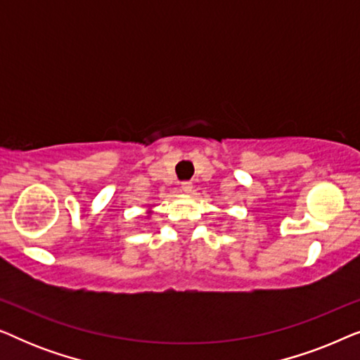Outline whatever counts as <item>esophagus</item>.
I'll return each mask as SVG.
<instances>
[{
	"instance_id": "34e87169",
	"label": "esophagus",
	"mask_w": 360,
	"mask_h": 360,
	"mask_svg": "<svg viewBox=\"0 0 360 360\" xmlns=\"http://www.w3.org/2000/svg\"><path fill=\"white\" fill-rule=\"evenodd\" d=\"M191 188H193V184H191V181H181V191L190 193Z\"/></svg>"
}]
</instances>
